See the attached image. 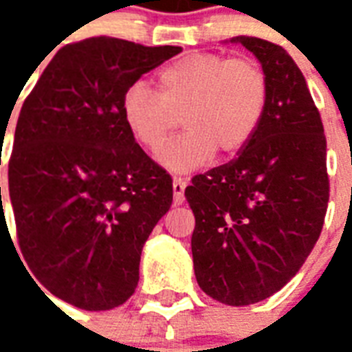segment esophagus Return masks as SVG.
Listing matches in <instances>:
<instances>
[{"mask_svg":"<svg viewBox=\"0 0 352 352\" xmlns=\"http://www.w3.org/2000/svg\"><path fill=\"white\" fill-rule=\"evenodd\" d=\"M184 188H186V181L183 177H175L173 179V204L175 206L184 204Z\"/></svg>","mask_w":352,"mask_h":352,"instance_id":"esophagus-1","label":"esophagus"}]
</instances>
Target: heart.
Listing matches in <instances>:
<instances>
[{
    "label": "heart",
    "mask_w": 352,
    "mask_h": 352,
    "mask_svg": "<svg viewBox=\"0 0 352 352\" xmlns=\"http://www.w3.org/2000/svg\"><path fill=\"white\" fill-rule=\"evenodd\" d=\"M270 103V80L258 62L217 52H194L166 65L158 92L131 85L120 101L124 126L139 146L158 151L183 118L186 133L158 154L171 171H190L251 143Z\"/></svg>",
    "instance_id": "1"
}]
</instances>
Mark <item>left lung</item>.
<instances>
[{"label": "left lung", "mask_w": 352, "mask_h": 352, "mask_svg": "<svg viewBox=\"0 0 352 352\" xmlns=\"http://www.w3.org/2000/svg\"><path fill=\"white\" fill-rule=\"evenodd\" d=\"M270 80V103L237 158L192 177L184 196L196 226L199 288L226 305L265 300L309 256L330 198L326 138L300 67L275 43L239 35Z\"/></svg>", "instance_id": "1"}]
</instances>
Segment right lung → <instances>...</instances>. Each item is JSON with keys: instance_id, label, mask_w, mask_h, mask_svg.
<instances>
[{"instance_id": "add662e5", "label": "right lung", "mask_w": 352, "mask_h": 352, "mask_svg": "<svg viewBox=\"0 0 352 352\" xmlns=\"http://www.w3.org/2000/svg\"><path fill=\"white\" fill-rule=\"evenodd\" d=\"M181 50L69 43L20 109L9 158L20 251L35 279L75 307L113 309L135 292L143 245L171 207L173 181L133 141L120 101Z\"/></svg>"}]
</instances>
